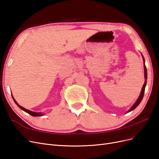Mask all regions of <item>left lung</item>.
<instances>
[{
    "label": "left lung",
    "mask_w": 159,
    "mask_h": 159,
    "mask_svg": "<svg viewBox=\"0 0 159 159\" xmlns=\"http://www.w3.org/2000/svg\"><path fill=\"white\" fill-rule=\"evenodd\" d=\"M142 57H143V62H144V70H145V83H144V84H143V86L141 91V93H140V95H139L137 100L136 101V102L133 104V106L129 109V111H128L127 113H129L130 111H131L134 110V109H135L138 106L139 104H140V103L141 102V101H142V99L143 98L144 93H145V87H146V85H147V68H146V66H145V58H144L143 54H142Z\"/></svg>",
    "instance_id": "left-lung-1"
}]
</instances>
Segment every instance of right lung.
Instances as JSON below:
<instances>
[{
  "instance_id": "1",
  "label": "right lung",
  "mask_w": 159,
  "mask_h": 159,
  "mask_svg": "<svg viewBox=\"0 0 159 159\" xmlns=\"http://www.w3.org/2000/svg\"><path fill=\"white\" fill-rule=\"evenodd\" d=\"M12 99H13V100H14V103H15L18 105V107H20L22 110H23V111H25V112L28 113V114H30V115H32V116H34V117H39V116H42V115H44V113H41V112H40V113L34 112V111H30V110H28V109H25V108H24L23 107L20 106V105H19V104L16 102V101L15 99H14V97H13V95H12Z\"/></svg>"
}]
</instances>
